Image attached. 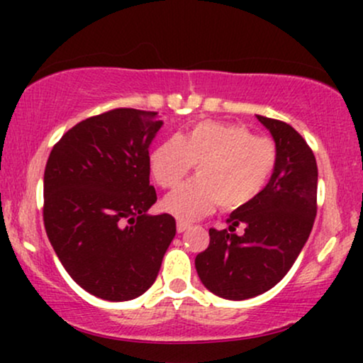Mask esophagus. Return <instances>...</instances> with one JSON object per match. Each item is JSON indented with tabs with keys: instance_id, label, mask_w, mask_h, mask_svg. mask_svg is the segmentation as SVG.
I'll use <instances>...</instances> for the list:
<instances>
[{
	"instance_id": "obj_1",
	"label": "esophagus",
	"mask_w": 363,
	"mask_h": 363,
	"mask_svg": "<svg viewBox=\"0 0 363 363\" xmlns=\"http://www.w3.org/2000/svg\"><path fill=\"white\" fill-rule=\"evenodd\" d=\"M187 228H189V223H187V222H177V232H179V234H182V232L187 230Z\"/></svg>"
}]
</instances>
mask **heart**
Returning a JSON list of instances; mask_svg holds the SVG:
<instances>
[{
  "instance_id": "obj_1",
  "label": "heart",
  "mask_w": 363,
  "mask_h": 363,
  "mask_svg": "<svg viewBox=\"0 0 363 363\" xmlns=\"http://www.w3.org/2000/svg\"><path fill=\"white\" fill-rule=\"evenodd\" d=\"M198 165V177L165 196V211L179 220L251 205L277 167V147L242 124L203 121L184 136L167 138L150 153V170L160 187H176Z\"/></svg>"
}]
</instances>
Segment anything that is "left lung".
Masks as SVG:
<instances>
[{"label":"left lung","instance_id":"1","mask_svg":"<svg viewBox=\"0 0 363 363\" xmlns=\"http://www.w3.org/2000/svg\"><path fill=\"white\" fill-rule=\"evenodd\" d=\"M257 119L277 147L272 179L251 205L232 211L228 228H210V245L194 259L203 285L227 301L273 289L306 245L318 211V164L309 145L283 121ZM239 224L242 236L235 234Z\"/></svg>","mask_w":363,"mask_h":363}]
</instances>
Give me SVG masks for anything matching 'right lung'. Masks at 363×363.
<instances>
[{"label":"right lung","instance_id":"obj_1","mask_svg":"<svg viewBox=\"0 0 363 363\" xmlns=\"http://www.w3.org/2000/svg\"><path fill=\"white\" fill-rule=\"evenodd\" d=\"M158 112L114 109L73 126L44 172V227L61 264L83 290L111 302L145 294L176 235L169 213L148 215V150Z\"/></svg>","mask_w":363,"mask_h":363}]
</instances>
